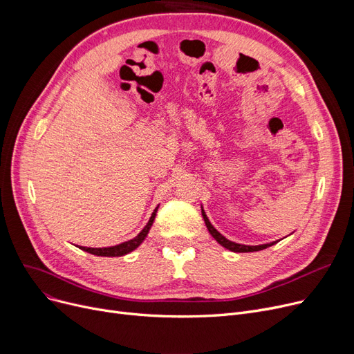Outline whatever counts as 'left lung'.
<instances>
[{"label":"left lung","mask_w":354,"mask_h":354,"mask_svg":"<svg viewBox=\"0 0 354 354\" xmlns=\"http://www.w3.org/2000/svg\"><path fill=\"white\" fill-rule=\"evenodd\" d=\"M202 216H203V221H205V225L209 231V234L218 241V244H221L222 247H225L227 250L230 251H234V252H254V251H261V250H266L271 245H274L275 243H270V244H263V245H243V244H236V243H232V241L227 239L224 235H221L209 222L208 216L205 215V212H203L202 209Z\"/></svg>","instance_id":"obj_1"}]
</instances>
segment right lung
Returning <instances> with one entry per match:
<instances>
[{
  "instance_id": "add662e5",
  "label": "right lung",
  "mask_w": 354,
  "mask_h": 354,
  "mask_svg": "<svg viewBox=\"0 0 354 354\" xmlns=\"http://www.w3.org/2000/svg\"><path fill=\"white\" fill-rule=\"evenodd\" d=\"M156 211H158V207L153 211L151 219H149V222L145 225V228L133 239H129V241H126V243H122V244L115 245V247H107V248H88V247H79V248H82L86 252H90L93 255H97V257H122V255H126L129 252H132L133 250H136L145 241L149 230H151L153 221H155Z\"/></svg>"
}]
</instances>
